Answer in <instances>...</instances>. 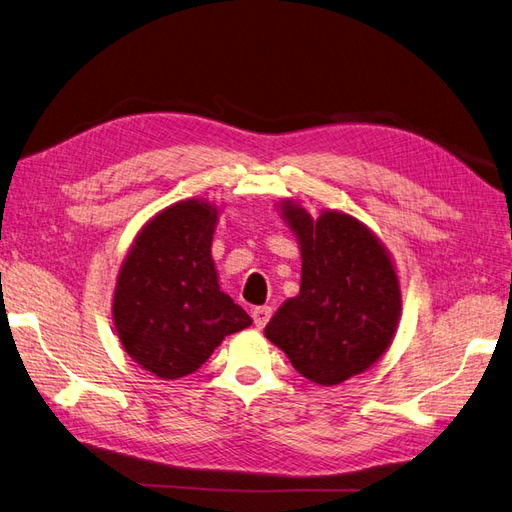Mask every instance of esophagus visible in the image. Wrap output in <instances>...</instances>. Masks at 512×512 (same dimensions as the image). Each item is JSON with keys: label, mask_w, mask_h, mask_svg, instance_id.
Instances as JSON below:
<instances>
[{"label": "esophagus", "mask_w": 512, "mask_h": 512, "mask_svg": "<svg viewBox=\"0 0 512 512\" xmlns=\"http://www.w3.org/2000/svg\"><path fill=\"white\" fill-rule=\"evenodd\" d=\"M271 314H273V309L271 307H256L254 312H252V318H254V324L258 329H265V324L269 322V318H271Z\"/></svg>", "instance_id": "obj_1"}]
</instances>
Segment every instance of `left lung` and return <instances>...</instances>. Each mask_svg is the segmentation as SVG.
I'll use <instances>...</instances> for the list:
<instances>
[{"label": "left lung", "mask_w": 512, "mask_h": 512, "mask_svg": "<svg viewBox=\"0 0 512 512\" xmlns=\"http://www.w3.org/2000/svg\"><path fill=\"white\" fill-rule=\"evenodd\" d=\"M280 213L301 250V290L265 327L292 367L320 386L359 376L389 350L401 290L395 262L363 222L324 209L312 218L284 198Z\"/></svg>", "instance_id": "1"}]
</instances>
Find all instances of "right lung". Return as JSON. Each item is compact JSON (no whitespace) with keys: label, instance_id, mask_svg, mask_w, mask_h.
Instances as JSON below:
<instances>
[{"label":"right lung","instance_id":"add662e5","mask_svg":"<svg viewBox=\"0 0 512 512\" xmlns=\"http://www.w3.org/2000/svg\"><path fill=\"white\" fill-rule=\"evenodd\" d=\"M220 209L188 198L138 230L121 262L113 322L130 359L162 380L203 365L226 335L252 324L220 288L211 243Z\"/></svg>","mask_w":512,"mask_h":512}]
</instances>
